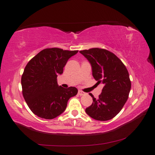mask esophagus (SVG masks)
Returning a JSON list of instances; mask_svg holds the SVG:
<instances>
[{"label":"esophagus","instance_id":"34e87169","mask_svg":"<svg viewBox=\"0 0 155 155\" xmlns=\"http://www.w3.org/2000/svg\"><path fill=\"white\" fill-rule=\"evenodd\" d=\"M78 95L82 96V95H85V93L83 92V91H78Z\"/></svg>","mask_w":155,"mask_h":155}]
</instances>
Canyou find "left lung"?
<instances>
[{
	"mask_svg": "<svg viewBox=\"0 0 155 155\" xmlns=\"http://www.w3.org/2000/svg\"><path fill=\"white\" fill-rule=\"evenodd\" d=\"M80 53L91 63L97 84H104L99 97L89 93L93 104L86 108V113L96 120H111L120 112L128 98L131 82L127 68L120 58L104 49L92 48Z\"/></svg>",
	"mask_w": 155,
	"mask_h": 155,
	"instance_id": "8db88e82",
	"label": "left lung"
}]
</instances>
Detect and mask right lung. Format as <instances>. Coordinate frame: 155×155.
<instances>
[{"label": "right lung", "mask_w": 155, "mask_h": 155, "mask_svg": "<svg viewBox=\"0 0 155 155\" xmlns=\"http://www.w3.org/2000/svg\"><path fill=\"white\" fill-rule=\"evenodd\" d=\"M78 51L47 48L31 58L21 78L22 92L33 113L51 120L64 112L70 97L77 95L75 87L58 85V75L63 73L68 60Z\"/></svg>", "instance_id": "right-lung-1"}]
</instances>
